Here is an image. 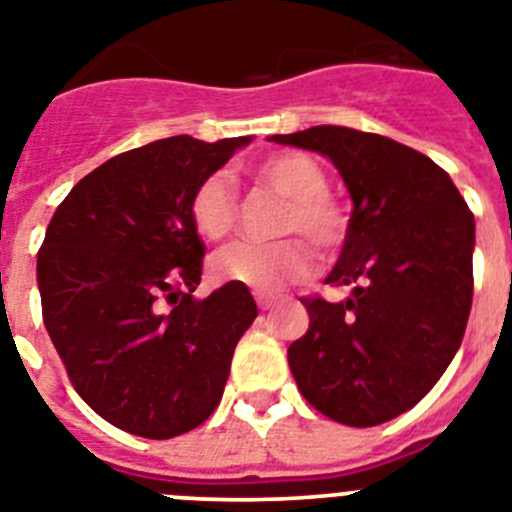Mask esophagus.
Wrapping results in <instances>:
<instances>
[{"instance_id": "esophagus-1", "label": "esophagus", "mask_w": 512, "mask_h": 512, "mask_svg": "<svg viewBox=\"0 0 512 512\" xmlns=\"http://www.w3.org/2000/svg\"><path fill=\"white\" fill-rule=\"evenodd\" d=\"M256 305L261 307V310H271V307L277 305V297H271V295H256Z\"/></svg>"}]
</instances>
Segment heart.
<instances>
[{
    "label": "heart",
    "instance_id": "obj_1",
    "mask_svg": "<svg viewBox=\"0 0 512 512\" xmlns=\"http://www.w3.org/2000/svg\"><path fill=\"white\" fill-rule=\"evenodd\" d=\"M253 182L274 189L287 200L282 233H305L318 248H333L343 238V212L328 194V176L315 158L289 151L264 158L251 169ZM192 223L207 241L230 233L238 215V194L223 171L205 176L192 194ZM315 271V253L302 238L277 243L238 241L220 248L210 259V274L220 284L243 287L269 295L287 284L307 279Z\"/></svg>",
    "mask_w": 512,
    "mask_h": 512
}]
</instances>
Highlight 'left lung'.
Segmentation results:
<instances>
[{
	"label": "left lung",
	"mask_w": 512,
	"mask_h": 512,
	"mask_svg": "<svg viewBox=\"0 0 512 512\" xmlns=\"http://www.w3.org/2000/svg\"><path fill=\"white\" fill-rule=\"evenodd\" d=\"M269 140L330 158L354 202L325 277L351 297L302 300L310 328L289 346V369L328 418L387 423L418 405L459 351L474 292V215L441 166L384 135L315 125Z\"/></svg>",
	"instance_id": "8db88e82"
}]
</instances>
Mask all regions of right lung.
Masks as SVG:
<instances>
[{"instance_id": "1", "label": "right lung", "mask_w": 512, "mask_h": 512, "mask_svg": "<svg viewBox=\"0 0 512 512\" xmlns=\"http://www.w3.org/2000/svg\"><path fill=\"white\" fill-rule=\"evenodd\" d=\"M251 135L153 140L104 161L58 205L38 253L43 323L74 390L143 438L205 423L256 318L243 284L192 295L205 246L192 194Z\"/></svg>"}]
</instances>
